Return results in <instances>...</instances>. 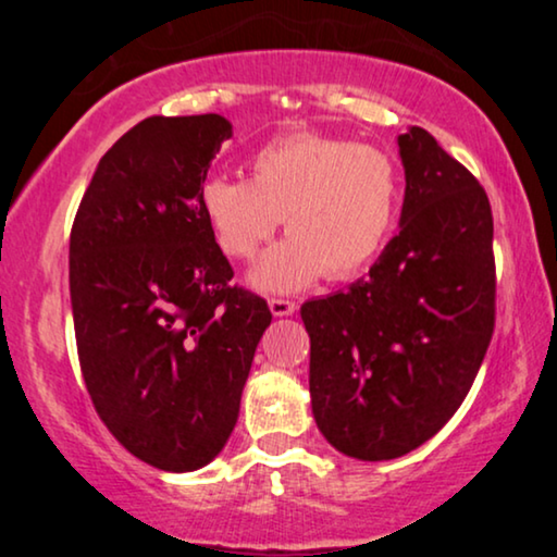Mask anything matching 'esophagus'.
Here are the masks:
<instances>
[{
	"mask_svg": "<svg viewBox=\"0 0 557 557\" xmlns=\"http://www.w3.org/2000/svg\"><path fill=\"white\" fill-rule=\"evenodd\" d=\"M269 309H271L273 317H292L296 311V304L288 301V299H271Z\"/></svg>",
	"mask_w": 557,
	"mask_h": 557,
	"instance_id": "34e87169",
	"label": "esophagus"
}]
</instances>
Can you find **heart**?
I'll return each instance as SVG.
<instances>
[{
  "instance_id": "1",
  "label": "heart",
  "mask_w": 557,
  "mask_h": 557,
  "mask_svg": "<svg viewBox=\"0 0 557 557\" xmlns=\"http://www.w3.org/2000/svg\"><path fill=\"white\" fill-rule=\"evenodd\" d=\"M250 180L210 177L200 205L218 248L248 261L276 233L248 273L263 294H294L319 278H355L380 256L400 208V172L391 154L339 136L292 134L248 159Z\"/></svg>"
}]
</instances>
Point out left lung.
Instances as JSON below:
<instances>
[{
    "label": "left lung",
    "instance_id": "1",
    "mask_svg": "<svg viewBox=\"0 0 557 557\" xmlns=\"http://www.w3.org/2000/svg\"><path fill=\"white\" fill-rule=\"evenodd\" d=\"M400 231L347 292L301 307L311 413L345 456L387 461L444 429L494 332L492 208L421 126L398 136Z\"/></svg>",
    "mask_w": 557,
    "mask_h": 557
}]
</instances>
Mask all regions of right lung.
<instances>
[{
    "label": "right lung",
    "mask_w": 557,
    "mask_h": 557,
    "mask_svg": "<svg viewBox=\"0 0 557 557\" xmlns=\"http://www.w3.org/2000/svg\"><path fill=\"white\" fill-rule=\"evenodd\" d=\"M233 136L218 113L151 116L98 162L71 233L90 400L136 459L195 471L223 451L271 311L231 286L200 189Z\"/></svg>",
    "instance_id": "obj_1"
}]
</instances>
